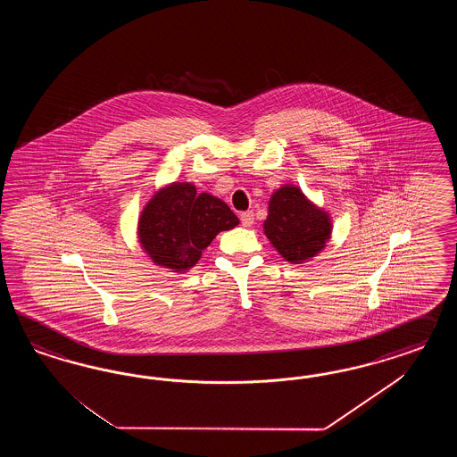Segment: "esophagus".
Listing matches in <instances>:
<instances>
[{"mask_svg":"<svg viewBox=\"0 0 457 457\" xmlns=\"http://www.w3.org/2000/svg\"><path fill=\"white\" fill-rule=\"evenodd\" d=\"M239 220H241V224H243L245 228H249V226L253 224V221H254V214H253V211H245V212H241Z\"/></svg>","mask_w":457,"mask_h":457,"instance_id":"34e87169","label":"esophagus"}]
</instances>
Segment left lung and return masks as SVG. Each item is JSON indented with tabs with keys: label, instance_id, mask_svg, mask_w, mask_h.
Returning <instances> with one entry per match:
<instances>
[{
	"label": "left lung",
	"instance_id": "left-lung-1",
	"mask_svg": "<svg viewBox=\"0 0 457 457\" xmlns=\"http://www.w3.org/2000/svg\"><path fill=\"white\" fill-rule=\"evenodd\" d=\"M264 235L278 253L293 264L306 263L332 237V218L312 203L298 186L285 184L268 203Z\"/></svg>",
	"mask_w": 457,
	"mask_h": 457
}]
</instances>
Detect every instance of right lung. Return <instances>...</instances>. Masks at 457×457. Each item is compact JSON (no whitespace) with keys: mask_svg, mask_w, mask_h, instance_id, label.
<instances>
[{"mask_svg":"<svg viewBox=\"0 0 457 457\" xmlns=\"http://www.w3.org/2000/svg\"><path fill=\"white\" fill-rule=\"evenodd\" d=\"M239 220L228 204L191 182H170L154 193L138 216V243L154 264L174 273L191 270L221 231Z\"/></svg>","mask_w":457,"mask_h":457,"instance_id":"right-lung-1","label":"right lung"}]
</instances>
